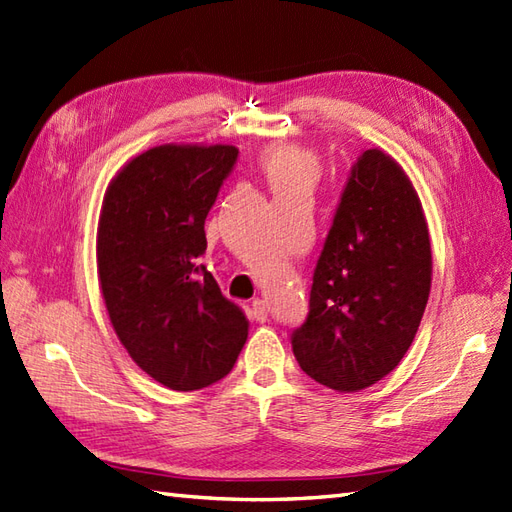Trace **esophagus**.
Returning <instances> with one entry per match:
<instances>
[{
	"instance_id": "34e87169",
	"label": "esophagus",
	"mask_w": 512,
	"mask_h": 512,
	"mask_svg": "<svg viewBox=\"0 0 512 512\" xmlns=\"http://www.w3.org/2000/svg\"><path fill=\"white\" fill-rule=\"evenodd\" d=\"M251 318H253L255 322H266V320H268V305H266V300H261V298L253 300V305H251Z\"/></svg>"
}]
</instances>
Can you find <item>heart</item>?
Instances as JSON below:
<instances>
[{
  "label": "heart",
  "instance_id": "heart-1",
  "mask_svg": "<svg viewBox=\"0 0 512 512\" xmlns=\"http://www.w3.org/2000/svg\"><path fill=\"white\" fill-rule=\"evenodd\" d=\"M259 166L274 194H311L322 175L320 157L294 142H274L259 153Z\"/></svg>",
  "mask_w": 512,
  "mask_h": 512
}]
</instances>
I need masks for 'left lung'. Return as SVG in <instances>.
<instances>
[{
    "label": "left lung",
    "mask_w": 512,
    "mask_h": 512,
    "mask_svg": "<svg viewBox=\"0 0 512 512\" xmlns=\"http://www.w3.org/2000/svg\"><path fill=\"white\" fill-rule=\"evenodd\" d=\"M422 201L402 166L363 151L313 272L309 316L292 333L300 368L337 391L381 381L406 355L430 294Z\"/></svg>",
    "instance_id": "obj_1"
}]
</instances>
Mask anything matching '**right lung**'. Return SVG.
<instances>
[{"instance_id":"1","label":"right lung","mask_w":512,"mask_h":512,"mask_svg":"<svg viewBox=\"0 0 512 512\" xmlns=\"http://www.w3.org/2000/svg\"><path fill=\"white\" fill-rule=\"evenodd\" d=\"M231 144H160L114 175L97 227L108 316L140 370L175 391L225 378L248 337L205 253V218L238 160Z\"/></svg>"}]
</instances>
